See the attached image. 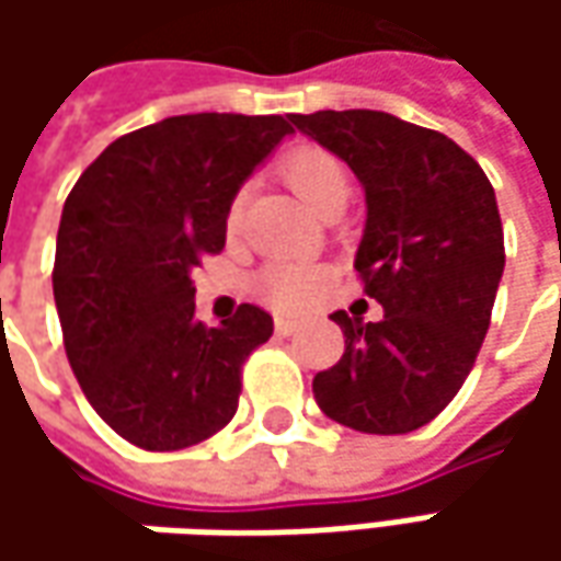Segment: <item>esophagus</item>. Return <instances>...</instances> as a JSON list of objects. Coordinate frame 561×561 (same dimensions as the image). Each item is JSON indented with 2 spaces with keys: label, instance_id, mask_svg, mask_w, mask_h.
I'll list each match as a JSON object with an SVG mask.
<instances>
[{
  "label": "esophagus",
  "instance_id": "esophagus-1",
  "mask_svg": "<svg viewBox=\"0 0 561 561\" xmlns=\"http://www.w3.org/2000/svg\"><path fill=\"white\" fill-rule=\"evenodd\" d=\"M296 328H299V321H293V318H274V331L280 336H290Z\"/></svg>",
  "mask_w": 561,
  "mask_h": 561
}]
</instances>
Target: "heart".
Listing matches in <instances>:
<instances>
[{"label":"heart","mask_w":561,"mask_h":561,"mask_svg":"<svg viewBox=\"0 0 561 561\" xmlns=\"http://www.w3.org/2000/svg\"><path fill=\"white\" fill-rule=\"evenodd\" d=\"M280 178L312 215H321L324 208H334V205H346L350 199L346 168L328 149H318V146L293 149L280 162ZM237 218H240V199L230 208V227L237 225ZM262 290L271 302L284 309H299L318 290V271L309 265H290V262L271 265L262 271Z\"/></svg>","instance_id":"heart-1"}]
</instances>
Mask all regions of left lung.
Here are the masks:
<instances>
[{"label":"left lung","instance_id":"obj_1","mask_svg":"<svg viewBox=\"0 0 561 561\" xmlns=\"http://www.w3.org/2000/svg\"><path fill=\"white\" fill-rule=\"evenodd\" d=\"M353 168L365 190L356 271L380 321L334 312L346 350L318 371L321 412L362 434H409L459 393L490 328L506 268L496 193L462 146L371 112L290 115Z\"/></svg>","mask_w":561,"mask_h":561}]
</instances>
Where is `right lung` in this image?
<instances>
[{
  "label": "right lung",
  "mask_w": 561,
  "mask_h": 561,
  "mask_svg": "<svg viewBox=\"0 0 561 561\" xmlns=\"http://www.w3.org/2000/svg\"><path fill=\"white\" fill-rule=\"evenodd\" d=\"M293 134L280 115H178L118 137L61 208L53 293L65 353L96 415L127 443L171 453L233 419L240 368L274 331L243 302L205 328L190 280L225 249L247 178Z\"/></svg>",
  "instance_id": "right-lung-1"
}]
</instances>
